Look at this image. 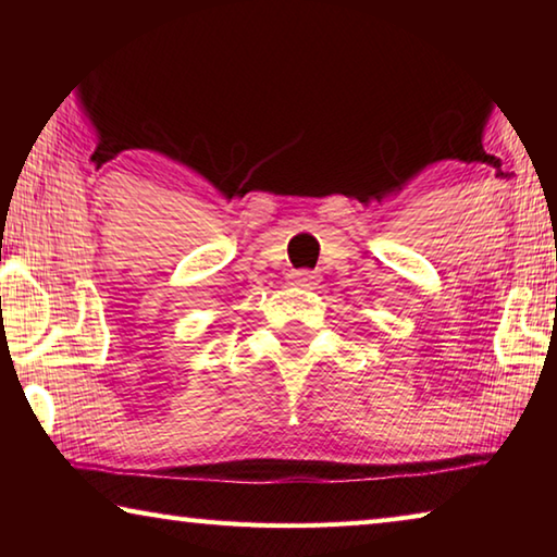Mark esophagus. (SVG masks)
<instances>
[{"mask_svg":"<svg viewBox=\"0 0 557 557\" xmlns=\"http://www.w3.org/2000/svg\"><path fill=\"white\" fill-rule=\"evenodd\" d=\"M289 285L292 287H305V289H312L317 285V275L309 270H299V272H292L289 275Z\"/></svg>","mask_w":557,"mask_h":557,"instance_id":"obj_1","label":"esophagus"}]
</instances>
